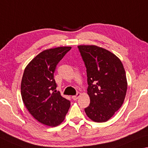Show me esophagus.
<instances>
[{
  "label": "esophagus",
  "instance_id": "esophagus-1",
  "mask_svg": "<svg viewBox=\"0 0 148 148\" xmlns=\"http://www.w3.org/2000/svg\"><path fill=\"white\" fill-rule=\"evenodd\" d=\"M80 95H81V93L78 92L76 95H74V96H72V99H73L74 101H76V100H77V99H78V98H79V97H80Z\"/></svg>",
  "mask_w": 148,
  "mask_h": 148
}]
</instances>
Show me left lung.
Returning a JSON list of instances; mask_svg holds the SVG:
<instances>
[{"label": "left lung", "mask_w": 148, "mask_h": 148, "mask_svg": "<svg viewBox=\"0 0 148 148\" xmlns=\"http://www.w3.org/2000/svg\"><path fill=\"white\" fill-rule=\"evenodd\" d=\"M78 48L87 68L90 104L85 113L92 121L106 122L121 107L126 97L128 84L124 66L107 49L93 45Z\"/></svg>", "instance_id": "8db88e82"}]
</instances>
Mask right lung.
<instances>
[{"label": "right lung", "mask_w": 148, "mask_h": 148, "mask_svg": "<svg viewBox=\"0 0 148 148\" xmlns=\"http://www.w3.org/2000/svg\"><path fill=\"white\" fill-rule=\"evenodd\" d=\"M71 47L45 49L29 62L22 76L21 95L30 114L40 123L57 126L65 119L70 101L57 92L53 73Z\"/></svg>", "instance_id": "add662e5"}]
</instances>
